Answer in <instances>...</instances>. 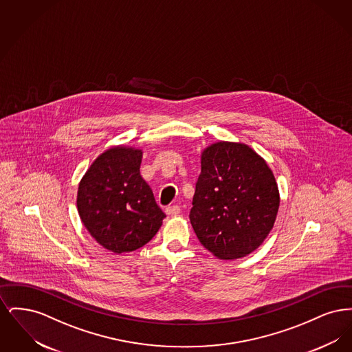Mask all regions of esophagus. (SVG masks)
I'll return each instance as SVG.
<instances>
[{
    "label": "esophagus",
    "mask_w": 352,
    "mask_h": 352,
    "mask_svg": "<svg viewBox=\"0 0 352 352\" xmlns=\"http://www.w3.org/2000/svg\"><path fill=\"white\" fill-rule=\"evenodd\" d=\"M179 212H181V207L177 206V204L166 207V214H168V215H178Z\"/></svg>",
    "instance_id": "esophagus-1"
}]
</instances>
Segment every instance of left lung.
Segmentation results:
<instances>
[{
  "label": "left lung",
  "mask_w": 352,
  "mask_h": 352,
  "mask_svg": "<svg viewBox=\"0 0 352 352\" xmlns=\"http://www.w3.org/2000/svg\"><path fill=\"white\" fill-rule=\"evenodd\" d=\"M278 206L272 170L248 145L221 141L203 151L190 221L214 256L236 260L257 250L273 228Z\"/></svg>",
  "instance_id": "obj_1"
}]
</instances>
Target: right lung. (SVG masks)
I'll list each match as a JSON object with an SVG mask.
<instances>
[{"instance_id":"add662e5","label":"right lung","mask_w":352,"mask_h":352,"mask_svg":"<svg viewBox=\"0 0 352 352\" xmlns=\"http://www.w3.org/2000/svg\"><path fill=\"white\" fill-rule=\"evenodd\" d=\"M141 160L140 149L112 148L94 161L79 184L76 203L84 227L118 254L149 243L166 218L140 174Z\"/></svg>"}]
</instances>
